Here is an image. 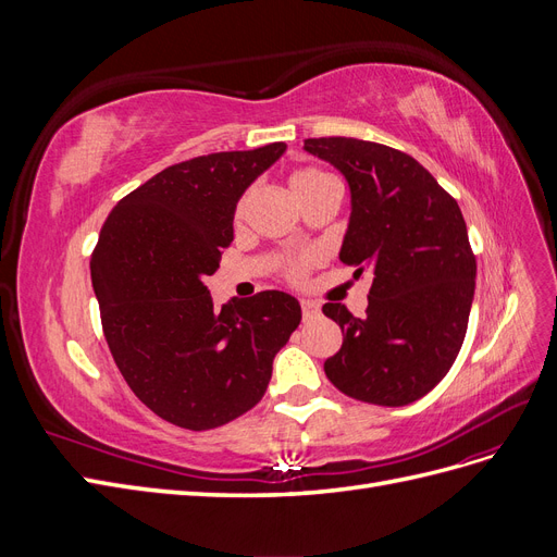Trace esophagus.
Returning <instances> with one entry per match:
<instances>
[{"instance_id": "1", "label": "esophagus", "mask_w": 557, "mask_h": 557, "mask_svg": "<svg viewBox=\"0 0 557 557\" xmlns=\"http://www.w3.org/2000/svg\"><path fill=\"white\" fill-rule=\"evenodd\" d=\"M299 307H301V315H305V320H311L318 315L320 307L315 305L313 299H299Z\"/></svg>"}]
</instances>
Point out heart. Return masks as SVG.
<instances>
[{"mask_svg":"<svg viewBox=\"0 0 557 557\" xmlns=\"http://www.w3.org/2000/svg\"><path fill=\"white\" fill-rule=\"evenodd\" d=\"M327 183H334V178L330 174H325L323 170H318V166H297V170H293L290 176H288L290 190L301 201V205H305L307 199H311L315 193L323 190ZM250 199H252V190H246L237 199V207H234V218H244V213L250 207ZM315 262H318L315 252H311V250L297 252V256H290L288 260L283 262V276L288 278L290 283H301L307 278L309 269Z\"/></svg>","mask_w":557,"mask_h":557,"instance_id":"heart-1","label":"heart"}]
</instances>
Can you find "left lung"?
<instances>
[{
	"label": "left lung",
	"mask_w": 557,
	"mask_h": 557,
	"mask_svg": "<svg viewBox=\"0 0 557 557\" xmlns=\"http://www.w3.org/2000/svg\"><path fill=\"white\" fill-rule=\"evenodd\" d=\"M305 148L346 176L352 211L339 258L374 276L362 318L336 301L323 307L344 332L325 374L352 399L404 407L448 374L465 342L476 256L462 211L397 148L350 137Z\"/></svg>",
	"instance_id": "obj_1"
}]
</instances>
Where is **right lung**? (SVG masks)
Returning <instances> with one entry per match:
<instances>
[{
  "label": "right lung",
  "instance_id": "right-lung-1",
  "mask_svg": "<svg viewBox=\"0 0 557 557\" xmlns=\"http://www.w3.org/2000/svg\"><path fill=\"white\" fill-rule=\"evenodd\" d=\"M283 141L166 166L107 215L90 256L92 288L115 367L146 407L205 432L262 399L274 356L301 320L278 290L213 307L201 283L234 239V207Z\"/></svg>",
  "mask_w": 557,
  "mask_h": 557
}]
</instances>
